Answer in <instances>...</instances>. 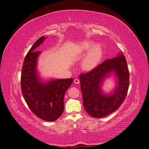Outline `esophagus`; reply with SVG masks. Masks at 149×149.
Here are the masks:
<instances>
[{"instance_id":"esophagus-1","label":"esophagus","mask_w":149,"mask_h":149,"mask_svg":"<svg viewBox=\"0 0 149 149\" xmlns=\"http://www.w3.org/2000/svg\"><path fill=\"white\" fill-rule=\"evenodd\" d=\"M74 83H76V84H79V80L78 79H74Z\"/></svg>"}]
</instances>
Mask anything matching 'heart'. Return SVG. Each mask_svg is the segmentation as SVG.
Returning a JSON list of instances; mask_svg holds the SVG:
<instances>
[{"mask_svg":"<svg viewBox=\"0 0 149 149\" xmlns=\"http://www.w3.org/2000/svg\"><path fill=\"white\" fill-rule=\"evenodd\" d=\"M93 43L92 42H86L82 45V49L84 50H87L91 48ZM102 56V49L101 46L99 44L94 45L90 50L86 54L82 62V67L86 70H91L95 68Z\"/></svg>","mask_w":149,"mask_h":149,"instance_id":"1","label":"heart"}]
</instances>
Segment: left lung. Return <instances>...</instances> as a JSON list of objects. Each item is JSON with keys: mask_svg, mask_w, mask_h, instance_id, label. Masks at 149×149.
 I'll return each mask as SVG.
<instances>
[{"mask_svg": "<svg viewBox=\"0 0 149 149\" xmlns=\"http://www.w3.org/2000/svg\"><path fill=\"white\" fill-rule=\"evenodd\" d=\"M114 72L118 83L113 94L104 96L100 85L103 79ZM130 72L123 54L107 59L86 73L79 74L83 106L87 113L95 118H104L121 106L128 93Z\"/></svg>", "mask_w": 149, "mask_h": 149, "instance_id": "1", "label": "left lung"}]
</instances>
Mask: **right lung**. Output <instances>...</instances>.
I'll use <instances>...</instances> for the list:
<instances>
[{
	"instance_id": "right-lung-1",
	"label": "right lung",
	"mask_w": 149,
	"mask_h": 149,
	"mask_svg": "<svg viewBox=\"0 0 149 149\" xmlns=\"http://www.w3.org/2000/svg\"><path fill=\"white\" fill-rule=\"evenodd\" d=\"M45 39L41 37L25 56L21 75V88L24 99L30 110L39 118L54 121L64 111V96L73 79H54L47 83L39 81L36 72L38 47Z\"/></svg>"
}]
</instances>
